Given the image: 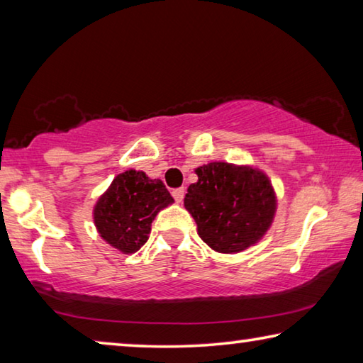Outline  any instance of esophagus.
Instances as JSON below:
<instances>
[{"instance_id": "obj_1", "label": "esophagus", "mask_w": 363, "mask_h": 363, "mask_svg": "<svg viewBox=\"0 0 363 363\" xmlns=\"http://www.w3.org/2000/svg\"><path fill=\"white\" fill-rule=\"evenodd\" d=\"M184 195H186V189H184V187L173 190V196H174V200L177 201V203H181V201L184 200Z\"/></svg>"}]
</instances>
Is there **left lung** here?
<instances>
[{
  "label": "left lung",
  "mask_w": 363,
  "mask_h": 363,
  "mask_svg": "<svg viewBox=\"0 0 363 363\" xmlns=\"http://www.w3.org/2000/svg\"><path fill=\"white\" fill-rule=\"evenodd\" d=\"M184 206L201 240L218 253H240L266 235L277 210L269 177L248 164L211 162L195 169Z\"/></svg>",
  "instance_id": "obj_1"
}]
</instances>
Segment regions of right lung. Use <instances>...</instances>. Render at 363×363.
<instances>
[{
    "instance_id": "obj_1",
    "label": "right lung",
    "mask_w": 363,
    "mask_h": 363,
    "mask_svg": "<svg viewBox=\"0 0 363 363\" xmlns=\"http://www.w3.org/2000/svg\"><path fill=\"white\" fill-rule=\"evenodd\" d=\"M173 196L160 179L128 169L115 177L94 205V224L110 247L131 255L149 240L152 220Z\"/></svg>"
}]
</instances>
